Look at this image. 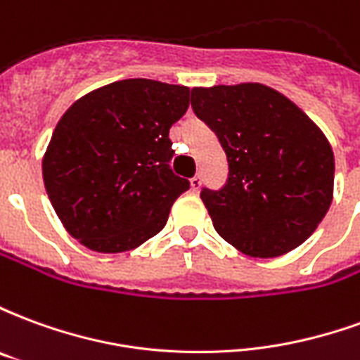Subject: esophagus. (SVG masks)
I'll return each mask as SVG.
<instances>
[{"mask_svg":"<svg viewBox=\"0 0 360 360\" xmlns=\"http://www.w3.org/2000/svg\"><path fill=\"white\" fill-rule=\"evenodd\" d=\"M200 185H202V175H200V173H196L195 177L191 179V188H193V191H198Z\"/></svg>","mask_w":360,"mask_h":360,"instance_id":"obj_1","label":"esophagus"}]
</instances>
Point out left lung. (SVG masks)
Wrapping results in <instances>:
<instances>
[{
    "label": "left lung",
    "mask_w": 360,
    "mask_h": 360,
    "mask_svg": "<svg viewBox=\"0 0 360 360\" xmlns=\"http://www.w3.org/2000/svg\"><path fill=\"white\" fill-rule=\"evenodd\" d=\"M191 96L229 165L224 187L200 191L216 231L250 257L297 249L332 204L335 164L324 133L289 98L258 82Z\"/></svg>",
    "instance_id": "obj_1"
}]
</instances>
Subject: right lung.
Returning <instances> with one entry per match:
<instances>
[{"label":"right lung","instance_id":"right-lung-1","mask_svg":"<svg viewBox=\"0 0 360 360\" xmlns=\"http://www.w3.org/2000/svg\"><path fill=\"white\" fill-rule=\"evenodd\" d=\"M191 90L127 79L82 96L59 119L44 185L69 233L98 252H123L164 229L191 183L169 167V129Z\"/></svg>","mask_w":360,"mask_h":360}]
</instances>
